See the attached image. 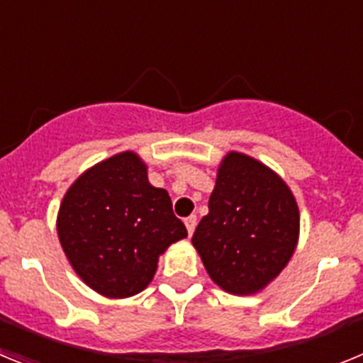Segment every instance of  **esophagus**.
Here are the masks:
<instances>
[{
    "instance_id": "1",
    "label": "esophagus",
    "mask_w": 363,
    "mask_h": 363,
    "mask_svg": "<svg viewBox=\"0 0 363 363\" xmlns=\"http://www.w3.org/2000/svg\"><path fill=\"white\" fill-rule=\"evenodd\" d=\"M196 223H198L196 216H189L187 220H185V227H187L189 236H192V233H194V229H196Z\"/></svg>"
}]
</instances>
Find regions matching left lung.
<instances>
[{"label": "left lung", "mask_w": 363, "mask_h": 363, "mask_svg": "<svg viewBox=\"0 0 363 363\" xmlns=\"http://www.w3.org/2000/svg\"><path fill=\"white\" fill-rule=\"evenodd\" d=\"M298 236L300 211L289 185L265 163L227 152L209 214L192 236L211 280L238 296L264 291L293 258Z\"/></svg>", "instance_id": "obj_1"}]
</instances>
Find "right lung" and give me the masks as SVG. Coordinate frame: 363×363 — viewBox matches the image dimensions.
Listing matches in <instances>:
<instances>
[{
  "mask_svg": "<svg viewBox=\"0 0 363 363\" xmlns=\"http://www.w3.org/2000/svg\"><path fill=\"white\" fill-rule=\"evenodd\" d=\"M56 229L76 274L107 298L142 293L160 256L187 238L169 192L150 185L145 162L133 150L76 178L60 205Z\"/></svg>",
  "mask_w": 363,
  "mask_h": 363,
  "instance_id": "obj_1",
  "label": "right lung"
}]
</instances>
